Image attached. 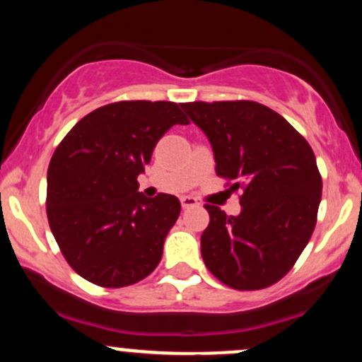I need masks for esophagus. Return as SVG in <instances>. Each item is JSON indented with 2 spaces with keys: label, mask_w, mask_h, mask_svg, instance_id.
<instances>
[{
  "label": "esophagus",
  "mask_w": 362,
  "mask_h": 362,
  "mask_svg": "<svg viewBox=\"0 0 362 362\" xmlns=\"http://www.w3.org/2000/svg\"><path fill=\"white\" fill-rule=\"evenodd\" d=\"M180 202H182V209H190V207L199 206V202L195 201L194 197H190V195H185V197H182Z\"/></svg>",
  "instance_id": "obj_1"
}]
</instances>
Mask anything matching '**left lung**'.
<instances>
[{
	"label": "left lung",
	"mask_w": 362,
	"mask_h": 362,
	"mask_svg": "<svg viewBox=\"0 0 362 362\" xmlns=\"http://www.w3.org/2000/svg\"><path fill=\"white\" fill-rule=\"evenodd\" d=\"M182 109L209 139L216 173L243 189L238 216L204 206L202 260L230 288H269L291 271L317 224L322 177L313 149L262 103L192 102Z\"/></svg>",
	"instance_id": "1"
}]
</instances>
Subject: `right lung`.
I'll return each mask as SVG.
<instances>
[{"instance_id":"1","label":"right lung","mask_w":362,"mask_h":362,"mask_svg":"<svg viewBox=\"0 0 362 362\" xmlns=\"http://www.w3.org/2000/svg\"><path fill=\"white\" fill-rule=\"evenodd\" d=\"M189 124L173 102H115L90 112L56 148L47 170V219L83 279L124 288L160 264L180 214L175 195L148 199L138 175L161 136Z\"/></svg>"}]
</instances>
